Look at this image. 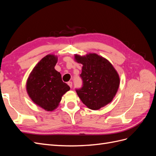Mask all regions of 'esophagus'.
Returning a JSON list of instances; mask_svg holds the SVG:
<instances>
[{
	"label": "esophagus",
	"mask_w": 156,
	"mask_h": 156,
	"mask_svg": "<svg viewBox=\"0 0 156 156\" xmlns=\"http://www.w3.org/2000/svg\"><path fill=\"white\" fill-rule=\"evenodd\" d=\"M68 84L69 87L70 88L72 87V81H69V82L68 83Z\"/></svg>",
	"instance_id": "obj_1"
}]
</instances>
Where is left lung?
<instances>
[{"label":"left lung","mask_w":156,"mask_h":156,"mask_svg":"<svg viewBox=\"0 0 156 156\" xmlns=\"http://www.w3.org/2000/svg\"><path fill=\"white\" fill-rule=\"evenodd\" d=\"M74 60L83 65L80 75L83 87L76 92L90 109L98 110L111 103L120 86V76L112 64L96 53L74 55Z\"/></svg>","instance_id":"8db88e82"}]
</instances>
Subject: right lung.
Here are the masks:
<instances>
[{"mask_svg":"<svg viewBox=\"0 0 156 156\" xmlns=\"http://www.w3.org/2000/svg\"><path fill=\"white\" fill-rule=\"evenodd\" d=\"M57 62V55H46L32 69L27 80L28 95L34 104L46 111L55 110L64 94L70 90L55 69Z\"/></svg>","mask_w":156,"mask_h":156,"instance_id":"1","label":"right lung"}]
</instances>
